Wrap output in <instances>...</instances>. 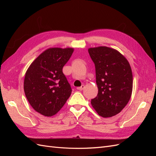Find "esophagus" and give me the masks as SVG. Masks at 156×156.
Here are the masks:
<instances>
[{"mask_svg": "<svg viewBox=\"0 0 156 156\" xmlns=\"http://www.w3.org/2000/svg\"><path fill=\"white\" fill-rule=\"evenodd\" d=\"M84 88V84H82V85L81 86V87H77V90H83Z\"/></svg>", "mask_w": 156, "mask_h": 156, "instance_id": "esophagus-1", "label": "esophagus"}]
</instances>
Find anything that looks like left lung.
Here are the masks:
<instances>
[{"mask_svg": "<svg viewBox=\"0 0 156 156\" xmlns=\"http://www.w3.org/2000/svg\"><path fill=\"white\" fill-rule=\"evenodd\" d=\"M88 53L95 64L98 88L91 104L103 118L115 116L131 96L133 75L129 63L120 52L108 47L89 48Z\"/></svg>", "mask_w": 156, "mask_h": 156, "instance_id": "8db88e82", "label": "left lung"}]
</instances>
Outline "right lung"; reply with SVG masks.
<instances>
[{
  "label": "right lung",
  "mask_w": 156,
  "mask_h": 156,
  "mask_svg": "<svg viewBox=\"0 0 156 156\" xmlns=\"http://www.w3.org/2000/svg\"><path fill=\"white\" fill-rule=\"evenodd\" d=\"M73 48H53L33 61L25 73L24 91L30 105L41 115H56L69 98L72 88L62 72Z\"/></svg>",
  "instance_id": "right-lung-1"
}]
</instances>
